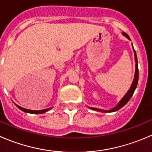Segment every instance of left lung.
Wrapping results in <instances>:
<instances>
[{"label": "left lung", "instance_id": "1", "mask_svg": "<svg viewBox=\"0 0 152 152\" xmlns=\"http://www.w3.org/2000/svg\"><path fill=\"white\" fill-rule=\"evenodd\" d=\"M124 36H126L129 40L131 41L130 38H129V35L126 33V32H122ZM132 48H133V50L134 53V60H135V73H134V80L132 82V85L130 87V89L128 91V92L126 93V95L123 97V98L120 99V101L119 102L118 104L115 106V107H112V108L109 109V110H104V109H100V108H97V107H88L90 109H92V110H96V111H100L102 113H111V112H114L117 111V110H120V108L123 107L125 104H126L128 103V102L130 100V99L132 98V96H133L134 92L135 89L137 88V85L138 83V77H139V71H138V63H137V54L136 52H135L134 49L133 45L132 44Z\"/></svg>", "mask_w": 152, "mask_h": 152}]
</instances>
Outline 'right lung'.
<instances>
[{
    "mask_svg": "<svg viewBox=\"0 0 152 152\" xmlns=\"http://www.w3.org/2000/svg\"><path fill=\"white\" fill-rule=\"evenodd\" d=\"M15 105L18 107L20 110H21L22 111L26 112V113H34V114H41V113H44L45 112L48 111V110H50L52 107H50V108H46V109H43V110H29V109H26L23 108V107H20V106L18 105V104H15Z\"/></svg>",
    "mask_w": 152,
    "mask_h": 152,
    "instance_id": "right-lung-1",
    "label": "right lung"
}]
</instances>
